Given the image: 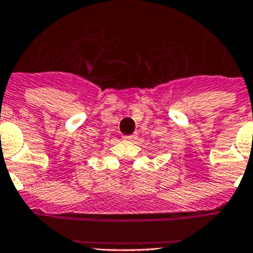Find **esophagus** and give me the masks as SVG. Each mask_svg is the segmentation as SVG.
Listing matches in <instances>:
<instances>
[{
  "mask_svg": "<svg viewBox=\"0 0 253 253\" xmlns=\"http://www.w3.org/2000/svg\"><path fill=\"white\" fill-rule=\"evenodd\" d=\"M134 138H137V133H133V134H130V136H124L125 141H133Z\"/></svg>",
  "mask_w": 253,
  "mask_h": 253,
  "instance_id": "1",
  "label": "esophagus"
}]
</instances>
